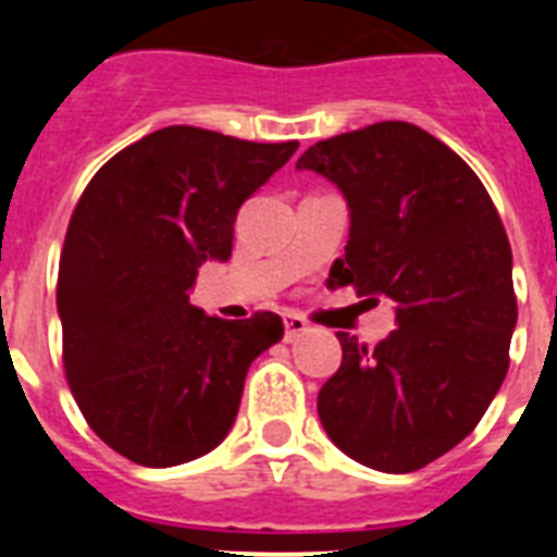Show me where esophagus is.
<instances>
[{"label": "esophagus", "mask_w": 557, "mask_h": 557, "mask_svg": "<svg viewBox=\"0 0 557 557\" xmlns=\"http://www.w3.org/2000/svg\"><path fill=\"white\" fill-rule=\"evenodd\" d=\"M283 330H286L283 332V338L295 341L300 338L304 332H309V323H306L300 314H283Z\"/></svg>", "instance_id": "esophagus-1"}]
</instances>
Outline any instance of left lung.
<instances>
[{
  "label": "left lung",
  "instance_id": "1",
  "mask_svg": "<svg viewBox=\"0 0 557 557\" xmlns=\"http://www.w3.org/2000/svg\"><path fill=\"white\" fill-rule=\"evenodd\" d=\"M349 208L330 288L396 304L375 347L338 332V372L318 393L323 431L384 474L419 471L474 431L509 370L518 323L511 245L476 173L405 121L335 135L297 159Z\"/></svg>",
  "mask_w": 557,
  "mask_h": 557
}]
</instances>
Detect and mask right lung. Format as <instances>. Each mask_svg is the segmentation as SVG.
Segmentation results:
<instances>
[{
	"label": "right lung",
	"instance_id": "right-lung-1",
	"mask_svg": "<svg viewBox=\"0 0 557 557\" xmlns=\"http://www.w3.org/2000/svg\"><path fill=\"white\" fill-rule=\"evenodd\" d=\"M295 150L164 126L83 190L57 274L63 367L89 428L121 457L182 466L231 431L248 367L283 321L210 318L190 288L201 262L231 257L236 210Z\"/></svg>",
	"mask_w": 557,
	"mask_h": 557
}]
</instances>
